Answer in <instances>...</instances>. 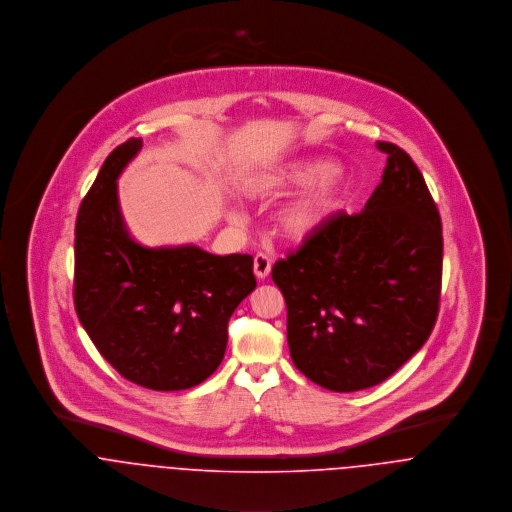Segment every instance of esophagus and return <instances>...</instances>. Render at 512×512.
Wrapping results in <instances>:
<instances>
[{
    "instance_id": "esophagus-1",
    "label": "esophagus",
    "mask_w": 512,
    "mask_h": 512,
    "mask_svg": "<svg viewBox=\"0 0 512 512\" xmlns=\"http://www.w3.org/2000/svg\"><path fill=\"white\" fill-rule=\"evenodd\" d=\"M253 271H255V277L259 281L267 279L269 273H271V259L265 253H257L255 259H253Z\"/></svg>"
}]
</instances>
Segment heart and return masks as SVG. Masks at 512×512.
<instances>
[{"mask_svg": "<svg viewBox=\"0 0 512 512\" xmlns=\"http://www.w3.org/2000/svg\"><path fill=\"white\" fill-rule=\"evenodd\" d=\"M306 183L277 218V228L288 241H306L328 222L340 204L343 178L336 169H330L322 161L294 163L284 171L261 176L249 184V192L255 196H277ZM233 222L239 220L237 212H229Z\"/></svg>", "mask_w": 512, "mask_h": 512, "instance_id": "1", "label": "heart"}]
</instances>
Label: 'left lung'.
<instances>
[{
    "label": "left lung",
    "instance_id": "left-lung-1",
    "mask_svg": "<svg viewBox=\"0 0 512 512\" xmlns=\"http://www.w3.org/2000/svg\"><path fill=\"white\" fill-rule=\"evenodd\" d=\"M359 214L340 212L279 259L292 363L316 385L353 393L389 379L430 338L442 288V222L406 151Z\"/></svg>",
    "mask_w": 512,
    "mask_h": 512
}]
</instances>
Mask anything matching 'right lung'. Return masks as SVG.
I'll use <instances>...</instances> for the list:
<instances>
[{"mask_svg":"<svg viewBox=\"0 0 512 512\" xmlns=\"http://www.w3.org/2000/svg\"><path fill=\"white\" fill-rule=\"evenodd\" d=\"M141 147L131 137L114 149L80 204L74 308L121 377L153 391H184L222 363L229 318L257 286L253 257L139 245L119 210L117 178Z\"/></svg>","mask_w":512,"mask_h":512,"instance_id":"add662e5","label":"right lung"}]
</instances>
